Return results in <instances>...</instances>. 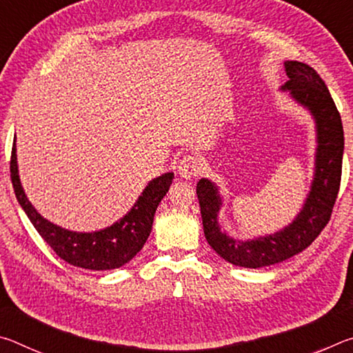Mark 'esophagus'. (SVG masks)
<instances>
[{
  "label": "esophagus",
  "instance_id": "1",
  "mask_svg": "<svg viewBox=\"0 0 353 353\" xmlns=\"http://www.w3.org/2000/svg\"><path fill=\"white\" fill-rule=\"evenodd\" d=\"M204 160L196 154H188L181 159V162L177 163V172L181 177L191 179L199 176L204 171Z\"/></svg>",
  "mask_w": 353,
  "mask_h": 353
}]
</instances>
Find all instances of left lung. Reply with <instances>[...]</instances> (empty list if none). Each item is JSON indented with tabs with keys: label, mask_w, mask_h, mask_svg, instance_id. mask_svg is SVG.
<instances>
[{
	"label": "left lung",
	"mask_w": 353,
	"mask_h": 353,
	"mask_svg": "<svg viewBox=\"0 0 353 353\" xmlns=\"http://www.w3.org/2000/svg\"><path fill=\"white\" fill-rule=\"evenodd\" d=\"M288 82L282 90L291 92L299 104L312 112L318 132L316 166L308 198L290 225L274 235L240 241L224 234L218 223L221 196L216 185L201 179L196 187L204 234L214 252L235 266L263 268L291 259L312 244L330 221L338 198L343 171L344 130L341 115L321 76L310 65L285 62Z\"/></svg>",
	"instance_id": "obj_1"
}]
</instances>
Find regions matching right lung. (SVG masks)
Wrapping results in <instances>:
<instances>
[{"label":"right lung","instance_id":"obj_1","mask_svg":"<svg viewBox=\"0 0 353 353\" xmlns=\"http://www.w3.org/2000/svg\"><path fill=\"white\" fill-rule=\"evenodd\" d=\"M15 151L14 141L10 155V179L19 204L31 219L35 230L50 244L51 249L62 260L83 270H115L126 265L140 252L151 234L159 202L168 193L172 177H174L172 172H166L157 179H152L143 190L130 212L115 224L103 230L92 232V234H81V232H71L50 223L32 207L21 188Z\"/></svg>","mask_w":353,"mask_h":353}]
</instances>
